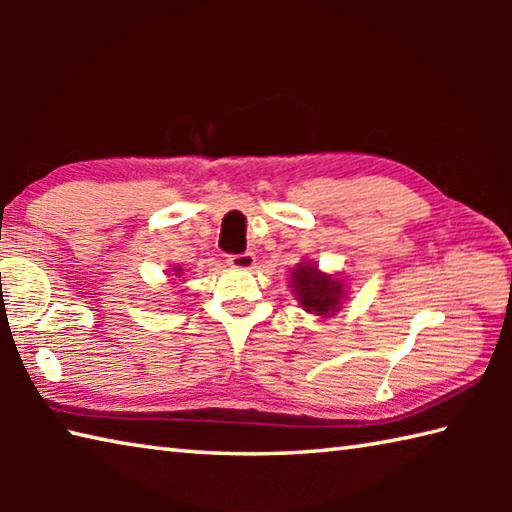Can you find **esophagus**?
Instances as JSON below:
<instances>
[{
    "mask_svg": "<svg viewBox=\"0 0 512 512\" xmlns=\"http://www.w3.org/2000/svg\"><path fill=\"white\" fill-rule=\"evenodd\" d=\"M255 255L253 253H241V255H230L228 257V264L232 268H241V271H248V268L255 266Z\"/></svg>",
    "mask_w": 512,
    "mask_h": 512,
    "instance_id": "obj_1",
    "label": "esophagus"
}]
</instances>
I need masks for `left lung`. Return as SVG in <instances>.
I'll use <instances>...</instances> for the list:
<instances>
[{"instance_id":"8db88e82","label":"left lung","mask_w":512,"mask_h":512,"mask_svg":"<svg viewBox=\"0 0 512 512\" xmlns=\"http://www.w3.org/2000/svg\"><path fill=\"white\" fill-rule=\"evenodd\" d=\"M289 284L298 307L320 318L339 314L350 296V282L339 273L320 271L314 259H302L293 266Z\"/></svg>"}]
</instances>
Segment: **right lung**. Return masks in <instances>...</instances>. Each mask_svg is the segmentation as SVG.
<instances>
[{"label": "right lung", "instance_id": "add662e5", "mask_svg": "<svg viewBox=\"0 0 512 512\" xmlns=\"http://www.w3.org/2000/svg\"><path fill=\"white\" fill-rule=\"evenodd\" d=\"M167 275H176V277H180V275H183V266H171L169 271H167Z\"/></svg>", "mask_w": 512, "mask_h": 512}]
</instances>
